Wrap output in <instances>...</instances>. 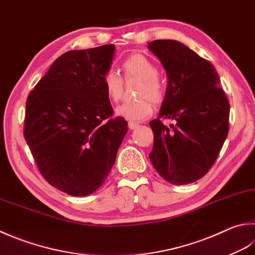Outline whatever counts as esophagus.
I'll list each match as a JSON object with an SVG mask.
<instances>
[{"label":"esophagus","instance_id":"esophagus-1","mask_svg":"<svg viewBox=\"0 0 255 255\" xmlns=\"http://www.w3.org/2000/svg\"><path fill=\"white\" fill-rule=\"evenodd\" d=\"M137 127H138V123H136V122H132V121H129V122H128V128H131V129L136 128Z\"/></svg>","mask_w":255,"mask_h":255}]
</instances>
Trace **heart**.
Here are the masks:
<instances>
[{
  "mask_svg": "<svg viewBox=\"0 0 255 255\" xmlns=\"http://www.w3.org/2000/svg\"><path fill=\"white\" fill-rule=\"evenodd\" d=\"M124 80H138L136 97L134 101L123 103L117 108V114L132 122L142 121L153 111L152 102L161 103L165 97V83L157 73V68L143 54H132L121 63ZM102 83L108 98L119 102L123 94V79L114 70H107L102 75Z\"/></svg>",
  "mask_w": 255,
  "mask_h": 255,
  "instance_id": "obj_1",
  "label": "heart"
}]
</instances>
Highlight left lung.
Returning a JSON list of instances; mask_svg holds the SVG:
<instances>
[{"label": "left lung", "instance_id": "obj_1", "mask_svg": "<svg viewBox=\"0 0 255 255\" xmlns=\"http://www.w3.org/2000/svg\"><path fill=\"white\" fill-rule=\"evenodd\" d=\"M148 49L167 73L150 160L163 179L175 185L200 180L214 164L229 133L230 103L214 66L174 40H155ZM162 118L176 121L170 128Z\"/></svg>", "mask_w": 255, "mask_h": 255}]
</instances>
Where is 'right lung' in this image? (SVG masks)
Segmentation results:
<instances>
[{
  "mask_svg": "<svg viewBox=\"0 0 255 255\" xmlns=\"http://www.w3.org/2000/svg\"><path fill=\"white\" fill-rule=\"evenodd\" d=\"M114 49L64 53L26 100L24 138L41 175L66 194L90 195L104 183L128 132L102 83Z\"/></svg>",
  "mask_w": 255,
  "mask_h": 255,
  "instance_id": "add662e5",
  "label": "right lung"
}]
</instances>
